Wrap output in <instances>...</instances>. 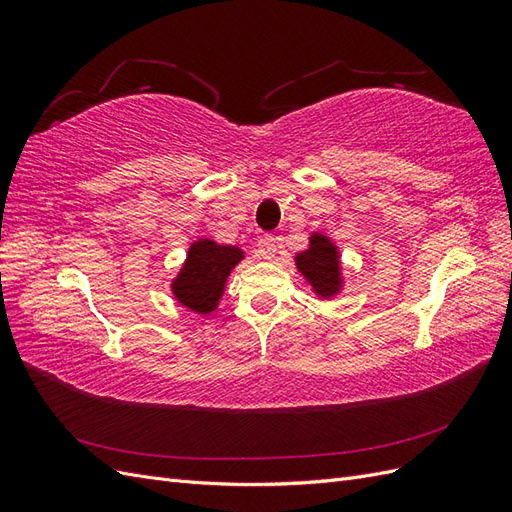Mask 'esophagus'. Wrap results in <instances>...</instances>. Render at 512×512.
<instances>
[{"mask_svg":"<svg viewBox=\"0 0 512 512\" xmlns=\"http://www.w3.org/2000/svg\"><path fill=\"white\" fill-rule=\"evenodd\" d=\"M275 252H277V241L271 235H262L256 245V256L271 260L275 256Z\"/></svg>","mask_w":512,"mask_h":512,"instance_id":"esophagus-1","label":"esophagus"}]
</instances>
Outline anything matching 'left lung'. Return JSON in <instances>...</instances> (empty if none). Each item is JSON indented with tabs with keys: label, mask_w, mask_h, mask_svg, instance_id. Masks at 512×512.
<instances>
[{
	"label": "left lung",
	"mask_w": 512,
	"mask_h": 512,
	"mask_svg": "<svg viewBox=\"0 0 512 512\" xmlns=\"http://www.w3.org/2000/svg\"><path fill=\"white\" fill-rule=\"evenodd\" d=\"M294 265L318 299H333L344 290L342 254L335 241L324 232L309 235L307 250L294 256Z\"/></svg>",
	"instance_id": "obj_1"
}]
</instances>
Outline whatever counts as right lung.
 I'll use <instances>...</instances> for the list:
<instances>
[{
	"label": "right lung",
	"mask_w": 512,
	"mask_h": 512,
	"mask_svg": "<svg viewBox=\"0 0 512 512\" xmlns=\"http://www.w3.org/2000/svg\"><path fill=\"white\" fill-rule=\"evenodd\" d=\"M245 252L237 245H222L213 239H196L177 275L170 280V292L177 303L198 316H209L218 309L226 282Z\"/></svg>",
	"instance_id": "add662e5"
}]
</instances>
